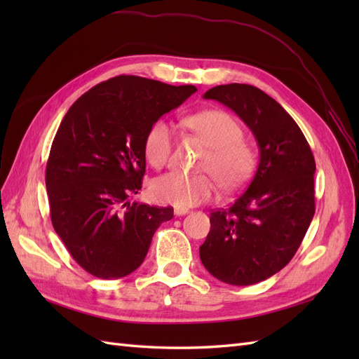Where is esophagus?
<instances>
[{"label": "esophagus", "instance_id": "34e87169", "mask_svg": "<svg viewBox=\"0 0 359 359\" xmlns=\"http://www.w3.org/2000/svg\"><path fill=\"white\" fill-rule=\"evenodd\" d=\"M173 212H175V215H186V214H189V210L187 208H180V206H177V208L173 210Z\"/></svg>", "mask_w": 359, "mask_h": 359}]
</instances>
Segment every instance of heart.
Masks as SVG:
<instances>
[{
  "mask_svg": "<svg viewBox=\"0 0 359 359\" xmlns=\"http://www.w3.org/2000/svg\"><path fill=\"white\" fill-rule=\"evenodd\" d=\"M190 132L208 147L202 157L198 175L172 172L151 182V196L160 203L187 208L210 201L217 186L238 190L245 186L256 165L253 147L243 139V128L236 119L220 109H206L184 119ZM173 130L165 119L148 128L144 139V154L156 169L165 168L172 156Z\"/></svg>",
  "mask_w": 359,
  "mask_h": 359,
  "instance_id": "heart-1",
  "label": "heart"
}]
</instances>
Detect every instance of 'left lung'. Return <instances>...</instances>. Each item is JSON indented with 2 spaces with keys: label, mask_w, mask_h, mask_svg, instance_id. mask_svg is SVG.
I'll return each instance as SVG.
<instances>
[{
  "label": "left lung",
  "mask_w": 359,
  "mask_h": 359,
  "mask_svg": "<svg viewBox=\"0 0 359 359\" xmlns=\"http://www.w3.org/2000/svg\"><path fill=\"white\" fill-rule=\"evenodd\" d=\"M203 99L232 109L259 145L253 180L229 208L210 214L211 229L199 247L211 276L250 286L274 276L295 256L314 215L316 163L298 124L262 90L219 85Z\"/></svg>",
  "instance_id": "8db88e82"
}]
</instances>
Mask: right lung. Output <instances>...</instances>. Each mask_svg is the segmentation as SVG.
Instances as JSON below:
<instances>
[{"label": "right lung", "mask_w": 359, "mask_h": 359, "mask_svg": "<svg viewBox=\"0 0 359 359\" xmlns=\"http://www.w3.org/2000/svg\"><path fill=\"white\" fill-rule=\"evenodd\" d=\"M196 86L121 74L76 100L53 137L46 165L52 226L86 273L111 280L140 266L172 206L130 202L142 189L144 139Z\"/></svg>", "instance_id": "add662e5"}]
</instances>
